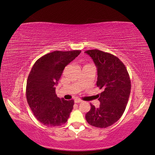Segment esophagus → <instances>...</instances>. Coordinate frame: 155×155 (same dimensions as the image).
I'll list each match as a JSON object with an SVG mask.
<instances>
[{
	"label": "esophagus",
	"instance_id": "esophagus-1",
	"mask_svg": "<svg viewBox=\"0 0 155 155\" xmlns=\"http://www.w3.org/2000/svg\"><path fill=\"white\" fill-rule=\"evenodd\" d=\"M82 102H83L82 100H81L79 98H76L74 100V103H82Z\"/></svg>",
	"mask_w": 155,
	"mask_h": 155
}]
</instances>
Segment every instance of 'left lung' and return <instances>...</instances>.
<instances>
[{
	"instance_id": "left-lung-1",
	"label": "left lung",
	"mask_w": 155,
	"mask_h": 155,
	"mask_svg": "<svg viewBox=\"0 0 155 155\" xmlns=\"http://www.w3.org/2000/svg\"><path fill=\"white\" fill-rule=\"evenodd\" d=\"M85 52L96 65V85L103 90L98 94L99 108L91 104L85 118L93 127H108L116 122L125 111L131 89L129 74L124 64L114 54L97 49Z\"/></svg>"
}]
</instances>
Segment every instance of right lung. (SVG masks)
Masks as SVG:
<instances>
[{"mask_svg": "<svg viewBox=\"0 0 155 155\" xmlns=\"http://www.w3.org/2000/svg\"><path fill=\"white\" fill-rule=\"evenodd\" d=\"M81 51H56L37 60L28 75L26 96L33 115L41 124L59 127L67 122L74 101H65L56 95L58 83L65 67L73 61Z\"/></svg>", "mask_w": 155, "mask_h": 155, "instance_id": "add662e5", "label": "right lung"}]
</instances>
